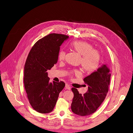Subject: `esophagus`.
<instances>
[{"label":"esophagus","instance_id":"34e87169","mask_svg":"<svg viewBox=\"0 0 133 133\" xmlns=\"http://www.w3.org/2000/svg\"><path fill=\"white\" fill-rule=\"evenodd\" d=\"M65 88H66V89H67V90H70V85H68V84H66V85H65Z\"/></svg>","mask_w":133,"mask_h":133}]
</instances>
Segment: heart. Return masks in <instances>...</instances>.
Segmentation results:
<instances>
[{"instance_id":"b5f03b06","label":"heart","mask_w":133,"mask_h":133,"mask_svg":"<svg viewBox=\"0 0 133 133\" xmlns=\"http://www.w3.org/2000/svg\"><path fill=\"white\" fill-rule=\"evenodd\" d=\"M73 49L82 56L81 65L83 69L87 73H91L98 69L100 64V56L99 52L93 49V46L85 41H75L71 44ZM66 52L62 50L58 54V59L60 61L64 60ZM74 73L78 75L79 72L75 70Z\"/></svg>"}]
</instances>
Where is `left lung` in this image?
Instances as JSON below:
<instances>
[{"mask_svg": "<svg viewBox=\"0 0 133 133\" xmlns=\"http://www.w3.org/2000/svg\"><path fill=\"white\" fill-rule=\"evenodd\" d=\"M111 70L107 64H103L90 75L84 78L88 85L87 92L83 95L75 88H72L74 98L71 111L79 116H88L94 113L104 101L110 84Z\"/></svg>", "mask_w": 133, "mask_h": 133, "instance_id": "left-lung-1", "label": "left lung"}]
</instances>
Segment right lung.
<instances>
[{"label":"right lung","instance_id":"obj_1","mask_svg":"<svg viewBox=\"0 0 133 133\" xmlns=\"http://www.w3.org/2000/svg\"><path fill=\"white\" fill-rule=\"evenodd\" d=\"M67 35L51 33L40 39L32 48L24 66V84L30 103L41 114L51 112L59 94L65 86L60 81L49 82L48 70L57 63L60 46Z\"/></svg>","mask_w":133,"mask_h":133}]
</instances>
